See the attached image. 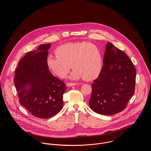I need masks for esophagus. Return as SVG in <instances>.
<instances>
[{
    "label": "esophagus",
    "instance_id": "1",
    "mask_svg": "<svg viewBox=\"0 0 151 151\" xmlns=\"http://www.w3.org/2000/svg\"><path fill=\"white\" fill-rule=\"evenodd\" d=\"M77 84L76 83H68L67 84V86H76Z\"/></svg>",
    "mask_w": 151,
    "mask_h": 151
}]
</instances>
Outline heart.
I'll list each match as a JSON object with an SVG mask.
<instances>
[{
  "label": "heart",
  "instance_id": "obj_1",
  "mask_svg": "<svg viewBox=\"0 0 151 151\" xmlns=\"http://www.w3.org/2000/svg\"><path fill=\"white\" fill-rule=\"evenodd\" d=\"M56 56L49 55L46 59L47 68L56 76L65 78L71 68L73 79L83 78L89 81L100 74L103 64L99 48L91 42H78L65 43L55 49Z\"/></svg>",
  "mask_w": 151,
  "mask_h": 151
}]
</instances>
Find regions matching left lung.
Masks as SVG:
<instances>
[{"label": "left lung", "instance_id": "1", "mask_svg": "<svg viewBox=\"0 0 151 151\" xmlns=\"http://www.w3.org/2000/svg\"><path fill=\"white\" fill-rule=\"evenodd\" d=\"M135 78V68L127 55L108 42L103 67L92 84L90 108L104 115L123 111L134 93Z\"/></svg>", "mask_w": 151, "mask_h": 151}]
</instances>
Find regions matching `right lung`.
<instances>
[{"label": "right lung", "instance_id": "right-lung-1", "mask_svg": "<svg viewBox=\"0 0 151 151\" xmlns=\"http://www.w3.org/2000/svg\"><path fill=\"white\" fill-rule=\"evenodd\" d=\"M50 46V43L42 44L38 52H27L19 61L14 79L20 105L41 119L50 118L60 111L66 89L64 82L53 76L47 67Z\"/></svg>", "mask_w": 151, "mask_h": 151}]
</instances>
